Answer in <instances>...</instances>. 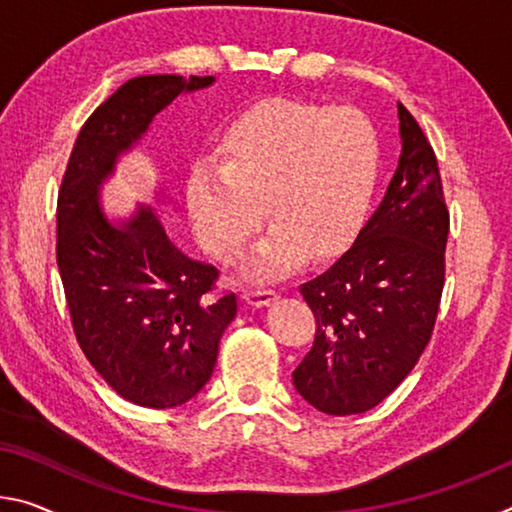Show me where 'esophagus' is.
Masks as SVG:
<instances>
[{
	"label": "esophagus",
	"mask_w": 512,
	"mask_h": 512,
	"mask_svg": "<svg viewBox=\"0 0 512 512\" xmlns=\"http://www.w3.org/2000/svg\"><path fill=\"white\" fill-rule=\"evenodd\" d=\"M243 300H246L248 305H253V307H266V305H271V303H275V300H278V294H275L273 289H248L246 294H243Z\"/></svg>",
	"instance_id": "1"
}]
</instances>
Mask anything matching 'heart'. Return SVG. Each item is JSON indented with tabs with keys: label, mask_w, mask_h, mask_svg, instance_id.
<instances>
[{
	"label": "heart",
	"mask_w": 512,
	"mask_h": 512,
	"mask_svg": "<svg viewBox=\"0 0 512 512\" xmlns=\"http://www.w3.org/2000/svg\"><path fill=\"white\" fill-rule=\"evenodd\" d=\"M380 136L353 107L269 100L234 120L216 164H198L186 209L209 255L230 264L253 239L262 209L271 232L250 257V278L339 255L358 237L380 173Z\"/></svg>",
	"instance_id": "heart-1"
}]
</instances>
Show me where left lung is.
I'll return each mask as SVG.
<instances>
[{"mask_svg": "<svg viewBox=\"0 0 512 512\" xmlns=\"http://www.w3.org/2000/svg\"><path fill=\"white\" fill-rule=\"evenodd\" d=\"M401 157L346 253L300 285L316 319L294 387L326 415H360L415 369L440 310L449 212L431 143L399 102Z\"/></svg>", "mask_w": 512, "mask_h": 512, "instance_id": "1", "label": "left lung"}]
</instances>
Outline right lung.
Masks as SVG:
<instances>
[{
  "mask_svg": "<svg viewBox=\"0 0 512 512\" xmlns=\"http://www.w3.org/2000/svg\"><path fill=\"white\" fill-rule=\"evenodd\" d=\"M214 81H125L81 127L59 191L56 264L77 342L109 387L143 408H175L207 385L237 296L212 298L216 266L186 257L150 205L111 221L100 191L159 111Z\"/></svg>",
  "mask_w": 512,
  "mask_h": 512,
  "instance_id": "add662e5",
  "label": "right lung"
}]
</instances>
